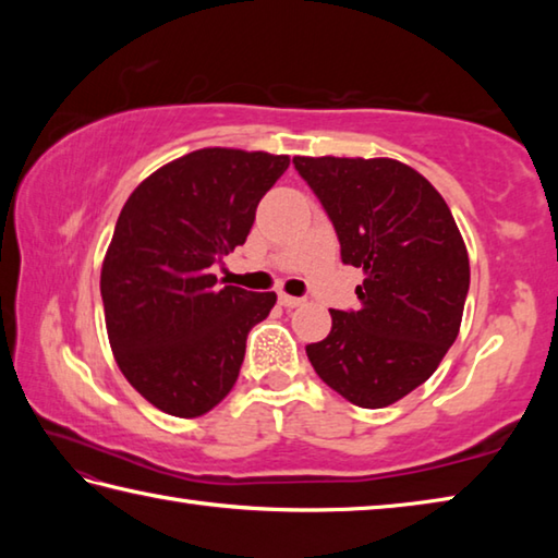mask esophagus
Wrapping results in <instances>:
<instances>
[{"mask_svg": "<svg viewBox=\"0 0 558 558\" xmlns=\"http://www.w3.org/2000/svg\"><path fill=\"white\" fill-rule=\"evenodd\" d=\"M280 305L282 307H300L302 305V302H305V300H302V298H292V295H288V292H280Z\"/></svg>", "mask_w": 558, "mask_h": 558, "instance_id": "esophagus-1", "label": "esophagus"}]
</instances>
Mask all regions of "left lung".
I'll return each mask as SVG.
<instances>
[{
    "mask_svg": "<svg viewBox=\"0 0 558 558\" xmlns=\"http://www.w3.org/2000/svg\"><path fill=\"white\" fill-rule=\"evenodd\" d=\"M335 223L342 260L362 268L359 310H329L307 344L329 389L362 409L391 405L438 369L456 342L470 260L448 204L426 177L389 157H292Z\"/></svg>",
    "mask_w": 558,
    "mask_h": 558,
    "instance_id": "1",
    "label": "left lung"
}]
</instances>
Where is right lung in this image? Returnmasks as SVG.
I'll use <instances>...</instances> for the list:
<instances>
[{
  "instance_id": "right-lung-1",
  "label": "right lung",
  "mask_w": 558,
  "mask_h": 558,
  "mask_svg": "<svg viewBox=\"0 0 558 558\" xmlns=\"http://www.w3.org/2000/svg\"><path fill=\"white\" fill-rule=\"evenodd\" d=\"M288 155L204 147L137 184L102 258L100 295L120 372L145 401L196 418L239 379L245 337L276 292L216 286L211 266L245 243Z\"/></svg>"
}]
</instances>
